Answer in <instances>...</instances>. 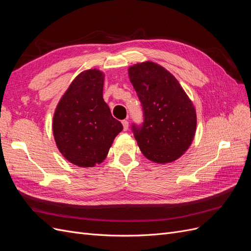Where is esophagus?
Instances as JSON below:
<instances>
[{
    "mask_svg": "<svg viewBox=\"0 0 251 251\" xmlns=\"http://www.w3.org/2000/svg\"><path fill=\"white\" fill-rule=\"evenodd\" d=\"M121 124H123V126H124V131H126L128 128V121L125 119V120L121 121Z\"/></svg>",
    "mask_w": 251,
    "mask_h": 251,
    "instance_id": "obj_1",
    "label": "esophagus"
}]
</instances>
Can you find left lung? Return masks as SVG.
I'll use <instances>...</instances> for the list:
<instances>
[{"instance_id": "left-lung-1", "label": "left lung", "mask_w": 251, "mask_h": 251, "mask_svg": "<svg viewBox=\"0 0 251 251\" xmlns=\"http://www.w3.org/2000/svg\"><path fill=\"white\" fill-rule=\"evenodd\" d=\"M128 76L143 111L142 125H132L141 153L156 163L177 160L196 133L193 102L174 75L153 62L130 67Z\"/></svg>"}]
</instances>
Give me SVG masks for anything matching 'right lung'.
Instances as JSON below:
<instances>
[{
	"label": "right lung",
	"instance_id": "obj_1",
	"mask_svg": "<svg viewBox=\"0 0 251 251\" xmlns=\"http://www.w3.org/2000/svg\"><path fill=\"white\" fill-rule=\"evenodd\" d=\"M103 73L96 69L78 74L53 116L57 149L68 161L81 168L101 163L124 128L103 100Z\"/></svg>",
	"mask_w": 251,
	"mask_h": 251
}]
</instances>
